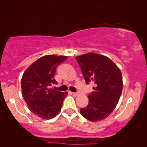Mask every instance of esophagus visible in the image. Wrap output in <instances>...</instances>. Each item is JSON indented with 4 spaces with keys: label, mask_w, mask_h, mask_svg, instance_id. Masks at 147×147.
Returning <instances> with one entry per match:
<instances>
[{
    "label": "esophagus",
    "mask_w": 147,
    "mask_h": 147,
    "mask_svg": "<svg viewBox=\"0 0 147 147\" xmlns=\"http://www.w3.org/2000/svg\"><path fill=\"white\" fill-rule=\"evenodd\" d=\"M72 95L74 96H77L78 95V92H72Z\"/></svg>",
    "instance_id": "34e87169"
}]
</instances>
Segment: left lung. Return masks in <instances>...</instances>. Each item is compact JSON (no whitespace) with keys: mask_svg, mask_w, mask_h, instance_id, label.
I'll return each mask as SVG.
<instances>
[{"mask_svg":"<svg viewBox=\"0 0 147 147\" xmlns=\"http://www.w3.org/2000/svg\"><path fill=\"white\" fill-rule=\"evenodd\" d=\"M87 84H93L94 92L88 95L89 103L80 113L92 122L103 120L115 108L122 94L121 71L106 56L88 53L76 58Z\"/></svg>","mask_w":147,"mask_h":147,"instance_id":"8db88e82","label":"left lung"}]
</instances>
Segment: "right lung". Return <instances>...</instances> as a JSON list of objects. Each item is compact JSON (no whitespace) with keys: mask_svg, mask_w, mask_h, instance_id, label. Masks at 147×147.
Here are the masks:
<instances>
[{"mask_svg":"<svg viewBox=\"0 0 147 147\" xmlns=\"http://www.w3.org/2000/svg\"><path fill=\"white\" fill-rule=\"evenodd\" d=\"M66 56H43L30 65L21 80L22 95L29 110L39 117L51 119L61 110L67 92L49 89L57 84L54 75L57 65Z\"/></svg>","mask_w":147,"mask_h":147,"instance_id":"obj_1","label":"right lung"}]
</instances>
